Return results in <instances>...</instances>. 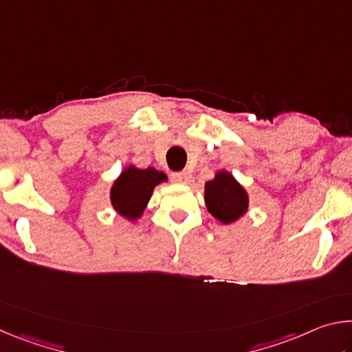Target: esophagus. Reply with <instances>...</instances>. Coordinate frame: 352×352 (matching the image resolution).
Wrapping results in <instances>:
<instances>
[{"instance_id":"1","label":"esophagus","mask_w":352,"mask_h":352,"mask_svg":"<svg viewBox=\"0 0 352 352\" xmlns=\"http://www.w3.org/2000/svg\"><path fill=\"white\" fill-rule=\"evenodd\" d=\"M172 180H174L175 183H183L186 184L190 182V178H192V175L189 174V172L186 170H180V172H172Z\"/></svg>"}]
</instances>
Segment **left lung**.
I'll use <instances>...</instances> for the list:
<instances>
[{"instance_id":"obj_1","label":"left lung","mask_w":352,"mask_h":352,"mask_svg":"<svg viewBox=\"0 0 352 352\" xmlns=\"http://www.w3.org/2000/svg\"><path fill=\"white\" fill-rule=\"evenodd\" d=\"M206 208L222 223H231L247 212L248 195L233 175L219 172L205 184Z\"/></svg>"}]
</instances>
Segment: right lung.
Returning a JSON list of instances; mask_svg holds the SVG:
<instances>
[{
	"label": "right lung",
	"instance_id": "add662e5",
	"mask_svg": "<svg viewBox=\"0 0 352 352\" xmlns=\"http://www.w3.org/2000/svg\"><path fill=\"white\" fill-rule=\"evenodd\" d=\"M163 172L153 168L136 169L130 166L119 175L111 188V205L121 216L136 219L144 211L153 188L158 183L166 182Z\"/></svg>",
	"mask_w": 352,
	"mask_h": 352
}]
</instances>
